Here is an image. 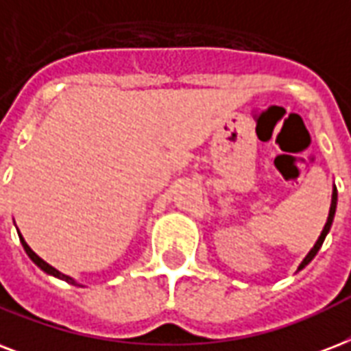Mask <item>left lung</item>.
I'll return each mask as SVG.
<instances>
[{
    "mask_svg": "<svg viewBox=\"0 0 351 351\" xmlns=\"http://www.w3.org/2000/svg\"><path fill=\"white\" fill-rule=\"evenodd\" d=\"M335 210H337V187H333V195H331V206H330V215H328V221H326L324 224V230H322V234H320V237L317 239V243H315V247L309 250V254H307L306 258H304V261L300 263V267H298V271H302L304 267H306L309 261H311L315 256H317V252L320 250V247H322V243H324L326 235H328V232H330L331 228V223H333V217H335Z\"/></svg>",
    "mask_w": 351,
    "mask_h": 351,
    "instance_id": "left-lung-1",
    "label": "left lung"
}]
</instances>
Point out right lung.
Here are the masks:
<instances>
[{"instance_id":"right-lung-1","label":"right lung","mask_w":351,"mask_h":351,"mask_svg":"<svg viewBox=\"0 0 351 351\" xmlns=\"http://www.w3.org/2000/svg\"><path fill=\"white\" fill-rule=\"evenodd\" d=\"M18 235H20L21 247H23V250H25V252H27V256H29V258L33 259L34 263L38 265V267H40V269H42V271H44V272H47V274H51V276H55V278H60V280H64V282L71 283V285H79V283L75 282L73 278H69V276H66V274H62V272H58L57 269H55V267H51L49 263H45L44 259H42V258H38V256H36V254H34L33 250H31V247H29V245H27V243H25V239H23V237H21V234H20V232H18ZM79 287H80V285H79Z\"/></svg>"}]
</instances>
